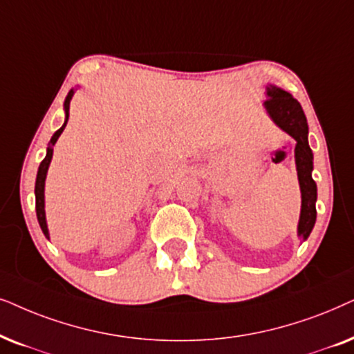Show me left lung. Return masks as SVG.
Listing matches in <instances>:
<instances>
[{
  "instance_id": "1",
  "label": "left lung",
  "mask_w": 354,
  "mask_h": 354,
  "mask_svg": "<svg viewBox=\"0 0 354 354\" xmlns=\"http://www.w3.org/2000/svg\"><path fill=\"white\" fill-rule=\"evenodd\" d=\"M267 100L263 106L279 128L288 133L296 140L295 160L298 169L301 187V215L298 223V236L308 239L315 223V201H317V186L313 180V150L308 142V120L299 102L291 97L283 88L268 86Z\"/></svg>"
}]
</instances>
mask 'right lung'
Returning <instances> with one entry per match:
<instances>
[{
	"mask_svg": "<svg viewBox=\"0 0 354 354\" xmlns=\"http://www.w3.org/2000/svg\"><path fill=\"white\" fill-rule=\"evenodd\" d=\"M74 95V88H71L68 97H66L64 100V113H66V120H64V124L61 126V128L56 131L53 134V138L50 139V144H48V149H46V157L41 160L40 167H39V173H37V181H35V210H37V218H39V223H40V228L41 232L46 238H50V233H48V226H46V218H45V178H46V171H48V167H50V162H51V157H53V145L56 144V140L63 133L64 128H66V122L69 120V105H71V98Z\"/></svg>",
	"mask_w": 354,
	"mask_h": 354,
	"instance_id": "1",
	"label": "right lung"
}]
</instances>
